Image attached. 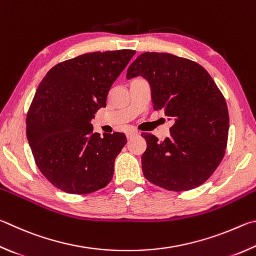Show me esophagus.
<instances>
[{"instance_id":"obj_1","label":"esophagus","mask_w":256,"mask_h":256,"mask_svg":"<svg viewBox=\"0 0 256 256\" xmlns=\"http://www.w3.org/2000/svg\"><path fill=\"white\" fill-rule=\"evenodd\" d=\"M137 132L136 130H130V132H128L127 134H126V136H127V138L128 140H132V137H135V136H137Z\"/></svg>"}]
</instances>
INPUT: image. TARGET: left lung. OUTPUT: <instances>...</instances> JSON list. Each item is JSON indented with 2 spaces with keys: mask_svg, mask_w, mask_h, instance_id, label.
<instances>
[{
  "mask_svg": "<svg viewBox=\"0 0 256 256\" xmlns=\"http://www.w3.org/2000/svg\"><path fill=\"white\" fill-rule=\"evenodd\" d=\"M142 76L150 86L155 110L173 120L160 142L142 136L147 148L142 168L150 182L170 191L202 184L225 155L230 116L225 98L202 66L168 52H142L129 66L128 80Z\"/></svg>",
  "mask_w": 256,
  "mask_h": 256,
  "instance_id": "left-lung-1",
  "label": "left lung"
}]
</instances>
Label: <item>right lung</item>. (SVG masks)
<instances>
[{"mask_svg":"<svg viewBox=\"0 0 256 256\" xmlns=\"http://www.w3.org/2000/svg\"><path fill=\"white\" fill-rule=\"evenodd\" d=\"M96 52L60 62L39 84L26 116V138L40 172L58 189L88 194L114 176L124 134L93 132L91 120L114 80L135 55Z\"/></svg>","mask_w":256,"mask_h":256,"instance_id":"obj_1","label":"right lung"}]
</instances>
